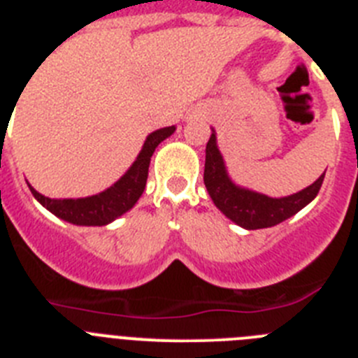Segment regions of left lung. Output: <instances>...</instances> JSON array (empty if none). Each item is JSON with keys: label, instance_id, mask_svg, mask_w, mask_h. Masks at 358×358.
Wrapping results in <instances>:
<instances>
[{"label": "left lung", "instance_id": "left-lung-1", "mask_svg": "<svg viewBox=\"0 0 358 358\" xmlns=\"http://www.w3.org/2000/svg\"><path fill=\"white\" fill-rule=\"evenodd\" d=\"M324 173L308 188L289 195V197L273 199L267 195L256 194L251 189L240 188L233 185L227 177L222 156L217 148V138L211 134L206 145V164H204V185L208 188L215 206L222 211L227 218L245 229H264L283 222L292 215L314 201L321 189Z\"/></svg>", "mask_w": 358, "mask_h": 358}]
</instances>
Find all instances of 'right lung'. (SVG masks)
<instances>
[{"label": "right lung", "instance_id": "right-lung-1", "mask_svg": "<svg viewBox=\"0 0 358 358\" xmlns=\"http://www.w3.org/2000/svg\"><path fill=\"white\" fill-rule=\"evenodd\" d=\"M173 131L176 127L172 125V127L152 132L129 172L102 194L85 199H50L41 195L28 185L30 192L46 210H50L62 220H68L77 226H106V224L113 222L116 217L131 210L141 197L145 185H147L152 154L161 141L173 134Z\"/></svg>", "mask_w": 358, "mask_h": 358}]
</instances>
